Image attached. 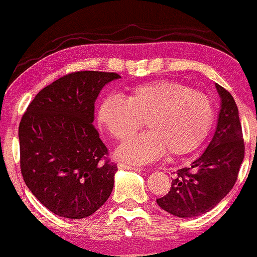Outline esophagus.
I'll use <instances>...</instances> for the list:
<instances>
[{
  "label": "esophagus",
  "mask_w": 257,
  "mask_h": 257,
  "mask_svg": "<svg viewBox=\"0 0 257 257\" xmlns=\"http://www.w3.org/2000/svg\"><path fill=\"white\" fill-rule=\"evenodd\" d=\"M118 168H120V170H132V171H137V172L143 171V168L135 167V166H131V165H126V163H123V162L118 163Z\"/></svg>",
  "instance_id": "1"
}]
</instances>
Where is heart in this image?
I'll list each match as a JSON object with an SVG mask.
<instances>
[{
    "label": "heart",
    "instance_id": "1",
    "mask_svg": "<svg viewBox=\"0 0 257 257\" xmlns=\"http://www.w3.org/2000/svg\"><path fill=\"white\" fill-rule=\"evenodd\" d=\"M151 131L128 141L145 120ZM215 120L212 100L176 80H157L132 87L126 98L103 97L97 122L118 142L117 155L132 163H149L170 151L184 156L200 148Z\"/></svg>",
    "mask_w": 257,
    "mask_h": 257
}]
</instances>
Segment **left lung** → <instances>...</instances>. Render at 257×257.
Segmentation results:
<instances>
[{"label":"left lung","instance_id":"8db88e82","mask_svg":"<svg viewBox=\"0 0 257 257\" xmlns=\"http://www.w3.org/2000/svg\"><path fill=\"white\" fill-rule=\"evenodd\" d=\"M221 111L212 140L190 167L180 168L168 194L156 200L162 210L180 218L206 213L232 190L244 160L238 107L229 91L216 84Z\"/></svg>","mask_w":257,"mask_h":257}]
</instances>
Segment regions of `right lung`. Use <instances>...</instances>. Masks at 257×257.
Segmentation results:
<instances>
[{
    "label": "right lung",
    "mask_w": 257,
    "mask_h": 257,
    "mask_svg": "<svg viewBox=\"0 0 257 257\" xmlns=\"http://www.w3.org/2000/svg\"><path fill=\"white\" fill-rule=\"evenodd\" d=\"M118 78L95 70L69 73L39 91L22 117V176L57 216L85 218L111 195L118 168L92 122L101 89Z\"/></svg>",
    "instance_id": "add662e5"
}]
</instances>
